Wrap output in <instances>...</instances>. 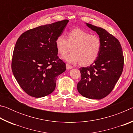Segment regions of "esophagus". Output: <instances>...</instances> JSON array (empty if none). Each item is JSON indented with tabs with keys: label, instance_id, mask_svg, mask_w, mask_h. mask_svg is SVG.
I'll use <instances>...</instances> for the list:
<instances>
[{
	"label": "esophagus",
	"instance_id": "esophagus-1",
	"mask_svg": "<svg viewBox=\"0 0 133 133\" xmlns=\"http://www.w3.org/2000/svg\"><path fill=\"white\" fill-rule=\"evenodd\" d=\"M66 69L67 70H70L73 69V66H71V65H70L69 64H66Z\"/></svg>",
	"mask_w": 133,
	"mask_h": 133
}]
</instances>
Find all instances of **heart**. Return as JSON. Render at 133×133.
Returning <instances> with one entry per match:
<instances>
[{
  "label": "heart",
  "mask_w": 133,
  "mask_h": 133,
  "mask_svg": "<svg viewBox=\"0 0 133 133\" xmlns=\"http://www.w3.org/2000/svg\"><path fill=\"white\" fill-rule=\"evenodd\" d=\"M55 45L62 55L68 52L72 47L73 51L62 57L65 61L70 63L80 62L82 65H89L97 58L102 49V40L98 36L75 29L68 33L67 39L64 35L58 36Z\"/></svg>",
  "instance_id": "obj_1"
}]
</instances>
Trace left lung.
Masks as SVG:
<instances>
[{
    "mask_svg": "<svg viewBox=\"0 0 133 133\" xmlns=\"http://www.w3.org/2000/svg\"><path fill=\"white\" fill-rule=\"evenodd\" d=\"M85 24L98 35L102 49L93 63L80 68L82 78L77 84V90L84 97L100 100L110 93L122 74L123 50L118 40L105 29Z\"/></svg>",
    "mask_w": 133,
    "mask_h": 133,
    "instance_id": "left-lung-1",
    "label": "left lung"
}]
</instances>
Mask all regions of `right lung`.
I'll list each match as a JSON object with an SVG mask.
<instances>
[{
  "mask_svg": "<svg viewBox=\"0 0 133 133\" xmlns=\"http://www.w3.org/2000/svg\"><path fill=\"white\" fill-rule=\"evenodd\" d=\"M68 20L42 25L25 31L13 50L12 70L21 88L39 98L51 94L58 76L66 70L59 59L55 41L66 28Z\"/></svg>",
  "mask_w": 133,
  "mask_h": 133,
  "instance_id": "1",
  "label": "right lung"
}]
</instances>
